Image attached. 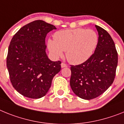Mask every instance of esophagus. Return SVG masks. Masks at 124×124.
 I'll return each mask as SVG.
<instances>
[{
  "instance_id": "esophagus-1",
  "label": "esophagus",
  "mask_w": 124,
  "mask_h": 124,
  "mask_svg": "<svg viewBox=\"0 0 124 124\" xmlns=\"http://www.w3.org/2000/svg\"><path fill=\"white\" fill-rule=\"evenodd\" d=\"M67 67V64H65V63H61V67H62V68H63V67Z\"/></svg>"
}]
</instances>
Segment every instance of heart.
Here are the masks:
<instances>
[{"label": "heart", "mask_w": 124, "mask_h": 124, "mask_svg": "<svg viewBox=\"0 0 124 124\" xmlns=\"http://www.w3.org/2000/svg\"><path fill=\"white\" fill-rule=\"evenodd\" d=\"M54 40L49 39L47 47L54 57L65 50L67 61L72 64L83 63L92 56L98 44V35L92 29L77 28L55 32Z\"/></svg>", "instance_id": "obj_1"}]
</instances>
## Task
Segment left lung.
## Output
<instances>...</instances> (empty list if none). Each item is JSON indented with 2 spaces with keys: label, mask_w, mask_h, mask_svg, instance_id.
Here are the masks:
<instances>
[{
  "label": "left lung",
  "mask_w": 124,
  "mask_h": 124,
  "mask_svg": "<svg viewBox=\"0 0 124 124\" xmlns=\"http://www.w3.org/2000/svg\"><path fill=\"white\" fill-rule=\"evenodd\" d=\"M95 26L99 39L94 53L85 62L70 67L71 89L77 96L85 100L97 97L108 89L114 82L118 63L111 36L102 27Z\"/></svg>",
  "instance_id": "1"
}]
</instances>
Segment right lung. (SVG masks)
I'll use <instances>...</instances> for the list:
<instances>
[{"instance_id": "1", "label": "right lung", "mask_w": 124, "mask_h": 124, "mask_svg": "<svg viewBox=\"0 0 124 124\" xmlns=\"http://www.w3.org/2000/svg\"><path fill=\"white\" fill-rule=\"evenodd\" d=\"M54 29L53 25L35 20L22 27L10 41L7 57L10 82L26 97L46 95L54 77L61 70V62L50 61L46 52V35Z\"/></svg>"}]
</instances>
